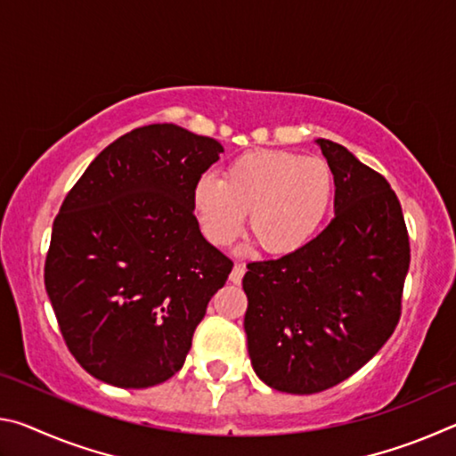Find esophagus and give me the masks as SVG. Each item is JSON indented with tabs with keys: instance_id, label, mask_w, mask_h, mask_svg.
<instances>
[{
	"instance_id": "1",
	"label": "esophagus",
	"mask_w": 456,
	"mask_h": 456,
	"mask_svg": "<svg viewBox=\"0 0 456 456\" xmlns=\"http://www.w3.org/2000/svg\"><path fill=\"white\" fill-rule=\"evenodd\" d=\"M243 275H245V265L235 264L233 272H231V275H229V281H231V283H241Z\"/></svg>"
}]
</instances>
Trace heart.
Instances as JSON below:
<instances>
[{"mask_svg": "<svg viewBox=\"0 0 456 456\" xmlns=\"http://www.w3.org/2000/svg\"><path fill=\"white\" fill-rule=\"evenodd\" d=\"M331 199L334 173L326 160L264 149L231 160L223 181L200 176L192 187V211L203 235L217 247H227L241 235L249 213L257 243L285 256L312 241Z\"/></svg>", "mask_w": 456, "mask_h": 456, "instance_id": "obj_1", "label": "heart"}]
</instances>
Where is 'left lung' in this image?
I'll return each instance as SVG.
<instances>
[{
    "mask_svg": "<svg viewBox=\"0 0 456 456\" xmlns=\"http://www.w3.org/2000/svg\"><path fill=\"white\" fill-rule=\"evenodd\" d=\"M334 219L302 249L247 265L245 334L256 374L288 395L328 390L366 364L400 320L411 243L396 192L346 146L318 138Z\"/></svg>",
    "mask_w": 456,
    "mask_h": 456,
    "instance_id": "left-lung-1",
    "label": "left lung"
}]
</instances>
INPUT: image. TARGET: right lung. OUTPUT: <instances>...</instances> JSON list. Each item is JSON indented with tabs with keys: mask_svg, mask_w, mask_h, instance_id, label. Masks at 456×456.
<instances>
[{
	"mask_svg": "<svg viewBox=\"0 0 456 456\" xmlns=\"http://www.w3.org/2000/svg\"><path fill=\"white\" fill-rule=\"evenodd\" d=\"M223 146L176 125L120 136L52 227L45 291L68 350L98 380L149 388L179 372L233 261L207 241L192 187Z\"/></svg>",
	"mask_w": 456,
	"mask_h": 456,
	"instance_id": "add662e5",
	"label": "right lung"
}]
</instances>
